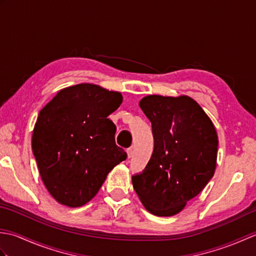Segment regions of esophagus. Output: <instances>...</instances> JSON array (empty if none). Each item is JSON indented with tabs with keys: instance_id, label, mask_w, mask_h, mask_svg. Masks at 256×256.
I'll return each instance as SVG.
<instances>
[{
	"instance_id": "1",
	"label": "esophagus",
	"mask_w": 256,
	"mask_h": 256,
	"mask_svg": "<svg viewBox=\"0 0 256 256\" xmlns=\"http://www.w3.org/2000/svg\"><path fill=\"white\" fill-rule=\"evenodd\" d=\"M126 153H128V158H132V157H133V154H134V150H133V148H128Z\"/></svg>"
}]
</instances>
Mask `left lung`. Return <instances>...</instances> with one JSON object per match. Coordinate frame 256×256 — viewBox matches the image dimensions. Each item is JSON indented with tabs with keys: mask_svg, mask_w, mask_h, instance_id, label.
Wrapping results in <instances>:
<instances>
[{
	"mask_svg": "<svg viewBox=\"0 0 256 256\" xmlns=\"http://www.w3.org/2000/svg\"><path fill=\"white\" fill-rule=\"evenodd\" d=\"M140 108L152 123L154 152L134 190L145 209L157 216L182 211L214 177L218 134L202 108L188 96L150 94Z\"/></svg>",
	"mask_w": 256,
	"mask_h": 256,
	"instance_id": "left-lung-1",
	"label": "left lung"
}]
</instances>
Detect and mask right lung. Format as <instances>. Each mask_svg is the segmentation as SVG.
<instances>
[{
  "label": "right lung",
  "instance_id": "add662e5",
  "mask_svg": "<svg viewBox=\"0 0 256 256\" xmlns=\"http://www.w3.org/2000/svg\"><path fill=\"white\" fill-rule=\"evenodd\" d=\"M122 101L121 92L79 84L59 90L40 110L32 148L42 180L57 202L69 208L88 204L108 174L126 160L108 118Z\"/></svg>",
  "mask_w": 256,
  "mask_h": 256
}]
</instances>
